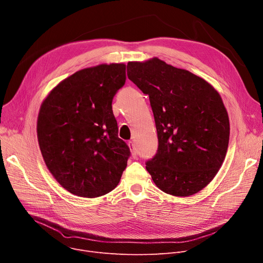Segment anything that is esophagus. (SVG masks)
<instances>
[{
    "label": "esophagus",
    "instance_id": "1",
    "mask_svg": "<svg viewBox=\"0 0 263 263\" xmlns=\"http://www.w3.org/2000/svg\"><path fill=\"white\" fill-rule=\"evenodd\" d=\"M129 147H130V149H131L132 157H133V158H136V156H137V150H136V147H135L133 141H130V142H129Z\"/></svg>",
    "mask_w": 263,
    "mask_h": 263
}]
</instances>
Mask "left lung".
Listing matches in <instances>:
<instances>
[{"instance_id": "8db88e82", "label": "left lung", "mask_w": 263, "mask_h": 263, "mask_svg": "<svg viewBox=\"0 0 263 263\" xmlns=\"http://www.w3.org/2000/svg\"><path fill=\"white\" fill-rule=\"evenodd\" d=\"M129 80L149 96L159 146L146 170L156 185L174 196H191L208 185L222 166L229 118L208 82L154 58L129 62Z\"/></svg>"}]
</instances>
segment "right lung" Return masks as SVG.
Returning <instances> with one entry per match:
<instances>
[{
    "label": "right lung",
    "instance_id": "right-lung-1",
    "mask_svg": "<svg viewBox=\"0 0 263 263\" xmlns=\"http://www.w3.org/2000/svg\"><path fill=\"white\" fill-rule=\"evenodd\" d=\"M126 83V65L82 69L55 86L40 106L37 137L41 155L57 181L71 194L93 198L120 181L130 157L118 137L112 109Z\"/></svg>",
    "mask_w": 263,
    "mask_h": 263
}]
</instances>
